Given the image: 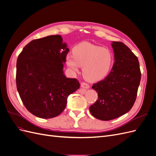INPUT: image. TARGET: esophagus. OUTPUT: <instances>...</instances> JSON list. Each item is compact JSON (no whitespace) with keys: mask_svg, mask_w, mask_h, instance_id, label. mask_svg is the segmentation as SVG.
<instances>
[{"mask_svg":"<svg viewBox=\"0 0 156 156\" xmlns=\"http://www.w3.org/2000/svg\"><path fill=\"white\" fill-rule=\"evenodd\" d=\"M81 87L82 88H87V89L89 88V87H90L89 84H87V83H84V82H83V83H81Z\"/></svg>","mask_w":156,"mask_h":156,"instance_id":"34e87169","label":"esophagus"}]
</instances>
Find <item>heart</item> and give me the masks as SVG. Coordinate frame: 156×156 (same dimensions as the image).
I'll list each match as a JSON object with an SVG mask.
<instances>
[{"mask_svg": "<svg viewBox=\"0 0 156 156\" xmlns=\"http://www.w3.org/2000/svg\"><path fill=\"white\" fill-rule=\"evenodd\" d=\"M66 60L73 72H78L79 66L83 67L84 77L90 81H97L109 72L113 55L109 49L85 42L75 47L73 55H67Z\"/></svg>", "mask_w": 156, "mask_h": 156, "instance_id": "heart-1", "label": "heart"}]
</instances>
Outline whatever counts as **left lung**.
<instances>
[{"label": "left lung", "mask_w": 156, "mask_h": 156, "mask_svg": "<svg viewBox=\"0 0 156 156\" xmlns=\"http://www.w3.org/2000/svg\"><path fill=\"white\" fill-rule=\"evenodd\" d=\"M115 62L111 72L101 81L93 84L97 101L90 107L92 115L108 121L130 111L137 95L141 73L137 57L122 42L112 41Z\"/></svg>", "instance_id": "left-lung-1"}]
</instances>
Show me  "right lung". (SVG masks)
Instances as JSON below:
<instances>
[{"label":"right lung","instance_id":"right-lung-1","mask_svg":"<svg viewBox=\"0 0 156 156\" xmlns=\"http://www.w3.org/2000/svg\"><path fill=\"white\" fill-rule=\"evenodd\" d=\"M69 52L60 35L31 41L19 55L16 85L22 102L32 115L48 119L58 116L66 106L69 94L80 84L63 72Z\"/></svg>","mask_w":156,"mask_h":156}]
</instances>
